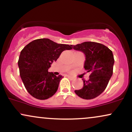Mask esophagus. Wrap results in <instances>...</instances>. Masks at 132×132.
<instances>
[{"label": "esophagus", "instance_id": "1", "mask_svg": "<svg viewBox=\"0 0 132 132\" xmlns=\"http://www.w3.org/2000/svg\"><path fill=\"white\" fill-rule=\"evenodd\" d=\"M68 78H69V79H71V80H74V79H75V78H73V77H72V76H68Z\"/></svg>", "mask_w": 132, "mask_h": 132}]
</instances>
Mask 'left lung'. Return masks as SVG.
I'll list each match as a JSON object with an SVG mask.
<instances>
[{
    "label": "left lung",
    "mask_w": 132,
    "mask_h": 132,
    "mask_svg": "<svg viewBox=\"0 0 132 132\" xmlns=\"http://www.w3.org/2000/svg\"><path fill=\"white\" fill-rule=\"evenodd\" d=\"M72 47L84 54V68L90 73L88 81L82 79V88L75 90V93L84 99L95 98L104 92L112 76L114 64L112 51L102 44L92 42H83Z\"/></svg>",
    "instance_id": "left-lung-1"
}]
</instances>
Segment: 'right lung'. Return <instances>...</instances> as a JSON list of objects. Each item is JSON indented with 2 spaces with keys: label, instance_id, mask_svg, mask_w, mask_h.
I'll return each mask as SVG.
<instances>
[{
  "label": "right lung",
  "instance_id": "1",
  "mask_svg": "<svg viewBox=\"0 0 132 132\" xmlns=\"http://www.w3.org/2000/svg\"><path fill=\"white\" fill-rule=\"evenodd\" d=\"M71 49V45L58 44L48 38L35 40L24 47L18 65L21 79L30 95L45 100L56 93L63 77L48 70L63 51Z\"/></svg>",
  "mask_w": 132,
  "mask_h": 132
}]
</instances>
